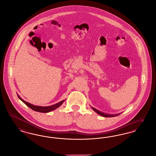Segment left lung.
<instances>
[{"instance_id": "1", "label": "left lung", "mask_w": 156, "mask_h": 156, "mask_svg": "<svg viewBox=\"0 0 156 156\" xmlns=\"http://www.w3.org/2000/svg\"><path fill=\"white\" fill-rule=\"evenodd\" d=\"M91 108L93 109L96 113H97L98 114L101 115L102 116H104V117H108V118H109V117H114V116H118V115H120V114H115V115H111V114H105V113H103V112H100V111L96 109L93 108V107H91Z\"/></svg>"}]
</instances>
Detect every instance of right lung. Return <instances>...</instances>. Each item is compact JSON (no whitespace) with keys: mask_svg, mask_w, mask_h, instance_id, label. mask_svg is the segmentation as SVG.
Here are the masks:
<instances>
[{"mask_svg":"<svg viewBox=\"0 0 156 156\" xmlns=\"http://www.w3.org/2000/svg\"><path fill=\"white\" fill-rule=\"evenodd\" d=\"M17 96L19 98V99L23 102L29 108L32 109L33 110H34L35 111H37V112H42V113H47V112H51L52 111H54L55 109L58 108V107H59L61 105L63 104V102L65 101V100H62V101L59 102L57 104H55L54 105H51V106L42 107V106H37V105H33V104H31L29 102H27L25 101L24 100H23L18 94H17Z\"/></svg>","mask_w":156,"mask_h":156,"instance_id":"add662e5","label":"right lung"}]
</instances>
